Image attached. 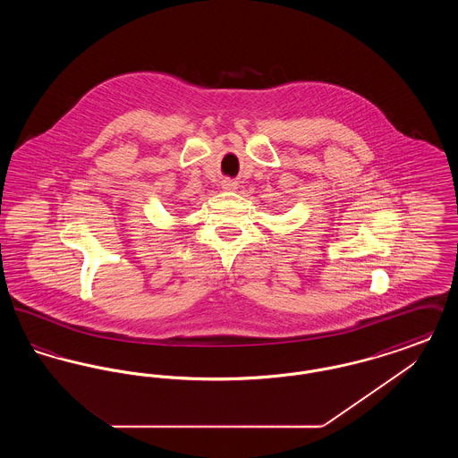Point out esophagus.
<instances>
[{"instance_id": "1", "label": "esophagus", "mask_w": 458, "mask_h": 458, "mask_svg": "<svg viewBox=\"0 0 458 458\" xmlns=\"http://www.w3.org/2000/svg\"><path fill=\"white\" fill-rule=\"evenodd\" d=\"M221 189H223V191H228V192H233V191H237V189H239V183H237L235 180L226 178V180H223V182H221Z\"/></svg>"}]
</instances>
